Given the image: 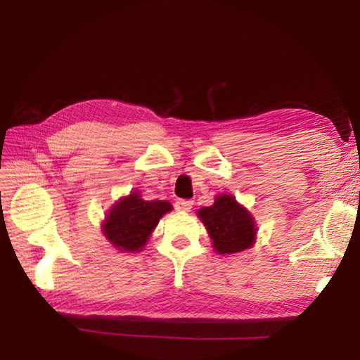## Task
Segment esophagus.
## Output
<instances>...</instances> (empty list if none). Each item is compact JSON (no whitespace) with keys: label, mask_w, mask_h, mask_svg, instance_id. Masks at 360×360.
<instances>
[{"label":"esophagus","mask_w":360,"mask_h":360,"mask_svg":"<svg viewBox=\"0 0 360 360\" xmlns=\"http://www.w3.org/2000/svg\"><path fill=\"white\" fill-rule=\"evenodd\" d=\"M192 207H193L192 200H176V202H174L176 210H184V212H187V210H190Z\"/></svg>","instance_id":"1"}]
</instances>
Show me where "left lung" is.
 <instances>
[{
    "instance_id": "8db88e82",
    "label": "left lung",
    "mask_w": 360,
    "mask_h": 360,
    "mask_svg": "<svg viewBox=\"0 0 360 360\" xmlns=\"http://www.w3.org/2000/svg\"><path fill=\"white\" fill-rule=\"evenodd\" d=\"M200 220L206 226L214 248L220 255L238 252L255 243V220L234 196L220 195L210 207L198 210Z\"/></svg>"
}]
</instances>
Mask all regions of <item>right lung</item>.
I'll list each match as a JSON object with an SVG mask.
<instances>
[{
	"instance_id": "obj_1",
	"label": "right lung",
	"mask_w": 360,
	"mask_h": 360,
	"mask_svg": "<svg viewBox=\"0 0 360 360\" xmlns=\"http://www.w3.org/2000/svg\"><path fill=\"white\" fill-rule=\"evenodd\" d=\"M170 210L172 204L168 201H145L139 192L131 193L110 209L103 232L115 248L137 252L143 248L160 218Z\"/></svg>"
}]
</instances>
